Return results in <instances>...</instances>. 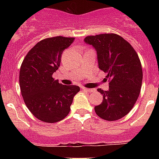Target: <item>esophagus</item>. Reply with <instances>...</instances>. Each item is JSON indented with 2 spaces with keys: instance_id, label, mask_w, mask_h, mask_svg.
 Returning a JSON list of instances; mask_svg holds the SVG:
<instances>
[{
  "instance_id": "esophagus-1",
  "label": "esophagus",
  "mask_w": 159,
  "mask_h": 159,
  "mask_svg": "<svg viewBox=\"0 0 159 159\" xmlns=\"http://www.w3.org/2000/svg\"><path fill=\"white\" fill-rule=\"evenodd\" d=\"M83 90H84V91H86V92H93L95 91V89H91V88H83Z\"/></svg>"
}]
</instances>
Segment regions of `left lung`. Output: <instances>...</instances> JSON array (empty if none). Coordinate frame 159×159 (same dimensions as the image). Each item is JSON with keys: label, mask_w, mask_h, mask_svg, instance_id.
<instances>
[{"label": "left lung", "mask_w": 159, "mask_h": 159, "mask_svg": "<svg viewBox=\"0 0 159 159\" xmlns=\"http://www.w3.org/2000/svg\"><path fill=\"white\" fill-rule=\"evenodd\" d=\"M84 41L95 48L99 67L107 73L109 90L101 88V104L95 107L96 115L107 121L122 119L135 104L143 81L139 57L130 43L116 33L88 36Z\"/></svg>", "instance_id": "1"}]
</instances>
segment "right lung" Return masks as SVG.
<instances>
[{
  "instance_id": "1",
  "label": "right lung",
  "mask_w": 159,
  "mask_h": 159,
  "mask_svg": "<svg viewBox=\"0 0 159 159\" xmlns=\"http://www.w3.org/2000/svg\"><path fill=\"white\" fill-rule=\"evenodd\" d=\"M75 40L55 36L43 39L27 53L20 69L19 83L25 105L39 120L53 123L69 114L73 97L80 87L63 85L52 77L61 55Z\"/></svg>"
}]
</instances>
